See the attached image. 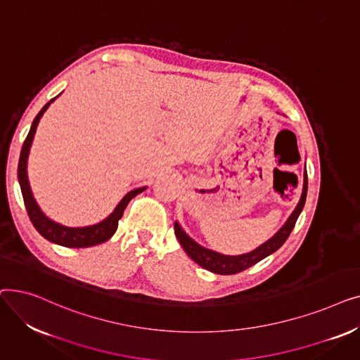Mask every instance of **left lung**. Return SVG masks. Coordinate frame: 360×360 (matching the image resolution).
Segmentation results:
<instances>
[{"instance_id": "8db88e82", "label": "left lung", "mask_w": 360, "mask_h": 360, "mask_svg": "<svg viewBox=\"0 0 360 360\" xmlns=\"http://www.w3.org/2000/svg\"><path fill=\"white\" fill-rule=\"evenodd\" d=\"M307 193H308V175L305 170V176H304V190H302V195L300 200L296 205V209L293 210V213L290 214V217L288 219V221L281 226L280 231L270 238L267 242H264L262 245H259L258 248H255L251 252L242 254V255H223L219 254L216 251L207 250L201 245H198L194 239H191L188 236L184 229L179 226L178 221H175V235L179 240V243L182 245L184 251L186 252V255L190 257L191 259H194L198 266H201L202 269L209 270L212 273L216 274H236L240 273L243 270H247L250 267H252L254 264H257L258 261L264 259L266 257H269L270 254L276 252L283 243L286 242V239L289 238L290 232L295 228V223L305 205V200H307Z\"/></svg>"}]
</instances>
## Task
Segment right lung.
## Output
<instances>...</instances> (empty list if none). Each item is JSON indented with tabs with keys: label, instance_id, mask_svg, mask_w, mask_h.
<instances>
[{
	"label": "right lung",
	"instance_id": "right-lung-1",
	"mask_svg": "<svg viewBox=\"0 0 360 360\" xmlns=\"http://www.w3.org/2000/svg\"><path fill=\"white\" fill-rule=\"evenodd\" d=\"M56 98L51 99L42 109L41 112L37 113L36 118L32 122L29 134L23 143L22 147V153H20V159H18V167H17V176H18V184H20L22 188V194H23V200H25V205L26 210L29 214L30 221L33 223L34 229L39 232L45 239L58 243L61 247H67V248H87V247H94V245H99L106 242L108 239H110L113 236V233L117 232L118 228V221L124 214L125 207L128 205V202L134 198L136 195H139L140 193H143L146 190V186L143 188H137V190L129 191L115 207L106 219H103L102 221L91 224V226H84V228H68V226L56 223L51 219H48L42 210L39 209V205L34 201L30 185H29V179H27V159H29V151L32 147V141L34 137L36 132V127L39 124L44 112L49 108V105L55 101Z\"/></svg>",
	"mask_w": 360,
	"mask_h": 360
}]
</instances>
